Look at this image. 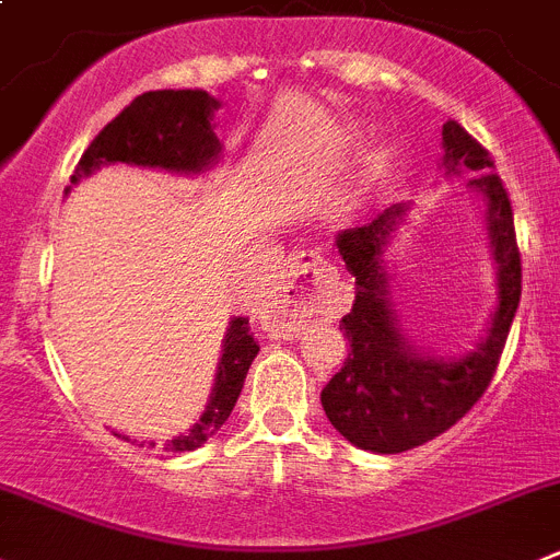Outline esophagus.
<instances>
[{"mask_svg": "<svg viewBox=\"0 0 560 560\" xmlns=\"http://www.w3.org/2000/svg\"><path fill=\"white\" fill-rule=\"evenodd\" d=\"M322 264H325V258L319 255V249H300V253H294L289 258L285 275L291 277V289H289V294H283V305H280V314H283L289 322H283L280 327L296 330V325H300V322H296V314H300L302 307L307 305V300H311V296L302 294V291H296L294 280H300V277H307V283H314L316 277H319Z\"/></svg>", "mask_w": 560, "mask_h": 560, "instance_id": "34e87169", "label": "esophagus"}]
</instances>
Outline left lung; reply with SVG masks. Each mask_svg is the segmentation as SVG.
Masks as SVG:
<instances>
[{
  "mask_svg": "<svg viewBox=\"0 0 560 560\" xmlns=\"http://www.w3.org/2000/svg\"><path fill=\"white\" fill-rule=\"evenodd\" d=\"M444 166L469 168V186L489 205V230L494 258L500 264V305L491 330L478 352L460 361H435L410 350L399 338L397 319L386 296V275L381 266L383 244L402 208L386 210L363 228L338 235L347 271L355 277L352 311L341 319L350 341V355L341 372L332 374L322 392L327 419L355 447L394 455L422 447L464 419L491 386L508 332L514 325L522 296V253L516 244L511 197L494 172L489 150L450 119L441 130Z\"/></svg>",
  "mask_w": 560,
  "mask_h": 560,
  "instance_id": "8db88e82",
  "label": "left lung"
}]
</instances>
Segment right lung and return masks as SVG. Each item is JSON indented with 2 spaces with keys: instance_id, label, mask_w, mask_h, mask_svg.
I'll list each match as a JSON object with an SVG mask.
<instances>
[{
  "instance_id": "1",
  "label": "right lung",
  "mask_w": 560,
  "mask_h": 560,
  "mask_svg": "<svg viewBox=\"0 0 560 560\" xmlns=\"http://www.w3.org/2000/svg\"><path fill=\"white\" fill-rule=\"evenodd\" d=\"M217 107L219 102L205 91H147L136 96L116 119L102 127L100 136L89 143V150L82 152L71 183H77L82 174H91L102 163H136V166H155L166 172H202L222 152V143L210 127V116ZM258 350L260 347L249 336V319L235 316L224 338V355L219 363L217 388H213L208 410L194 424L191 433L177 435L172 441L174 453L202 447L205 441L217 435V430L228 422ZM119 439L130 441L127 435H119Z\"/></svg>"
}]
</instances>
